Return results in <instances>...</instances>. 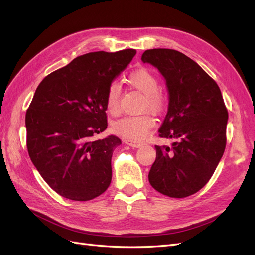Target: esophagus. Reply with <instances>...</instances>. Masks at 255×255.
<instances>
[{"label": "esophagus", "instance_id": "1", "mask_svg": "<svg viewBox=\"0 0 255 255\" xmlns=\"http://www.w3.org/2000/svg\"><path fill=\"white\" fill-rule=\"evenodd\" d=\"M125 143L128 144L132 146V148H140V146L143 144L142 142H137V141H132V140H128V139H125Z\"/></svg>", "mask_w": 255, "mask_h": 255}]
</instances>
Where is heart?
<instances>
[{
  "label": "heart",
  "instance_id": "heart-1",
  "mask_svg": "<svg viewBox=\"0 0 255 255\" xmlns=\"http://www.w3.org/2000/svg\"><path fill=\"white\" fill-rule=\"evenodd\" d=\"M128 84L130 86L143 94L142 109H149L153 112H159L164 106V97L157 90L159 82L157 76L146 68H140L128 75ZM121 88L119 85L113 82L109 85L105 94V104L107 112L116 116L120 113ZM155 120L150 114L138 116H127L114 122L113 132L126 139L132 141H140L149 135Z\"/></svg>",
  "mask_w": 255,
  "mask_h": 255
}]
</instances>
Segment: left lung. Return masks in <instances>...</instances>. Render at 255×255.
I'll use <instances>...</instances> for the list:
<instances>
[{
  "instance_id": "8db88e82",
  "label": "left lung",
  "mask_w": 255,
  "mask_h": 255,
  "mask_svg": "<svg viewBox=\"0 0 255 255\" xmlns=\"http://www.w3.org/2000/svg\"><path fill=\"white\" fill-rule=\"evenodd\" d=\"M141 60L166 81L168 112L158 132L176 139L171 148L155 145L149 182L168 197L194 195L210 181L226 149L229 115L221 91L196 61L179 51L146 50Z\"/></svg>"
}]
</instances>
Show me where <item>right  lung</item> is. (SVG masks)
Masks as SVG:
<instances>
[{
    "label": "right lung",
    "instance_id": "obj_1",
    "mask_svg": "<svg viewBox=\"0 0 255 255\" xmlns=\"http://www.w3.org/2000/svg\"><path fill=\"white\" fill-rule=\"evenodd\" d=\"M136 50L92 52L50 73L25 115L30 160L61 197L88 201L109 188L117 136L95 140L107 128L105 94Z\"/></svg>",
    "mask_w": 255,
    "mask_h": 255
}]
</instances>
